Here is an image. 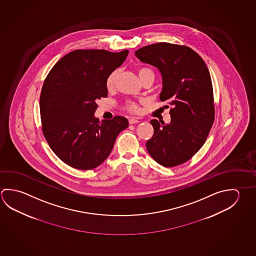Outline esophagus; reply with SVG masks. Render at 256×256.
Masks as SVG:
<instances>
[{"label":"esophagus","mask_w":256,"mask_h":256,"mask_svg":"<svg viewBox=\"0 0 256 256\" xmlns=\"http://www.w3.org/2000/svg\"><path fill=\"white\" fill-rule=\"evenodd\" d=\"M128 122H130V124H136V123H138L139 120L136 118H130Z\"/></svg>","instance_id":"obj_1"}]
</instances>
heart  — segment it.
I'll return each instance as SVG.
<instances>
[{"label":"heart","mask_w":256,"mask_h":256,"mask_svg":"<svg viewBox=\"0 0 256 256\" xmlns=\"http://www.w3.org/2000/svg\"><path fill=\"white\" fill-rule=\"evenodd\" d=\"M138 74L140 81H143L144 79L148 78V77H152L154 79V72L150 68H140L138 70ZM118 76V70H114L113 72L108 74L107 80H106V87L108 88V90H112L115 87L116 82H117ZM125 108L128 112L132 113L139 112V110H140L138 104L134 102H128L125 105Z\"/></svg>","instance_id":"heart-1"}]
</instances>
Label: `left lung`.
<instances>
[{"instance_id":"8db88e82","label":"left lung","mask_w":256,"mask_h":256,"mask_svg":"<svg viewBox=\"0 0 256 256\" xmlns=\"http://www.w3.org/2000/svg\"><path fill=\"white\" fill-rule=\"evenodd\" d=\"M134 54L159 69L160 100L172 106L169 125L151 120L154 134L146 142L148 152L164 167L180 166L202 148L214 123L210 71L200 56L186 46L162 42L143 46Z\"/></svg>"}]
</instances>
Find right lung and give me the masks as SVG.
Here are the masks:
<instances>
[{"label": "right lung", "mask_w": 256, "mask_h": 256, "mask_svg": "<svg viewBox=\"0 0 256 256\" xmlns=\"http://www.w3.org/2000/svg\"><path fill=\"white\" fill-rule=\"evenodd\" d=\"M128 50H77L50 70L41 90L42 132L52 151L66 164L90 170L102 164L118 134L128 126L126 118L100 122L96 100L107 97L108 74L126 60Z\"/></svg>", "instance_id": "1"}]
</instances>
